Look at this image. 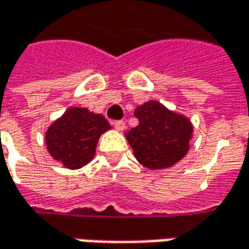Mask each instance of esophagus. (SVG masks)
Returning a JSON list of instances; mask_svg holds the SVG:
<instances>
[{
  "label": "esophagus",
  "instance_id": "34e87169",
  "mask_svg": "<svg viewBox=\"0 0 249 249\" xmlns=\"http://www.w3.org/2000/svg\"><path fill=\"white\" fill-rule=\"evenodd\" d=\"M114 126L117 131H124L125 129V123L124 121H114Z\"/></svg>",
  "mask_w": 249,
  "mask_h": 249
}]
</instances>
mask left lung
I'll return each instance as SVG.
<instances>
[{"instance_id": "obj_1", "label": "left lung", "mask_w": 249, "mask_h": 249, "mask_svg": "<svg viewBox=\"0 0 249 249\" xmlns=\"http://www.w3.org/2000/svg\"><path fill=\"white\" fill-rule=\"evenodd\" d=\"M134 115L140 124L126 131L125 138L142 167L165 170L187 155L194 132L188 117L154 100L138 105Z\"/></svg>"}]
</instances>
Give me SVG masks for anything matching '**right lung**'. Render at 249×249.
Instances as JSON below:
<instances>
[{
  "mask_svg": "<svg viewBox=\"0 0 249 249\" xmlns=\"http://www.w3.org/2000/svg\"><path fill=\"white\" fill-rule=\"evenodd\" d=\"M108 129L111 125L102 114L71 107L45 131L47 149L65 168L78 170L94 158L98 140Z\"/></svg>",
  "mask_w": 249,
  "mask_h": 249,
  "instance_id": "1",
  "label": "right lung"
}]
</instances>
